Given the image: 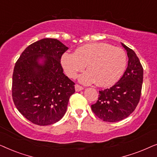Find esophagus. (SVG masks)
Returning <instances> with one entry per match:
<instances>
[{"instance_id": "esophagus-1", "label": "esophagus", "mask_w": 157, "mask_h": 157, "mask_svg": "<svg viewBox=\"0 0 157 157\" xmlns=\"http://www.w3.org/2000/svg\"><path fill=\"white\" fill-rule=\"evenodd\" d=\"M83 89V88L82 86H79L78 84H76L75 85V90H76V91H82Z\"/></svg>"}]
</instances>
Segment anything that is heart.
Listing matches in <instances>:
<instances>
[{"instance_id":"b5f03b06","label":"heart","mask_w":157,"mask_h":157,"mask_svg":"<svg viewBox=\"0 0 157 157\" xmlns=\"http://www.w3.org/2000/svg\"><path fill=\"white\" fill-rule=\"evenodd\" d=\"M64 71L71 78L78 72V81L86 85L97 82L100 86H109L117 82L126 69L127 59L123 49L106 43H93L79 47L75 53H65L61 57Z\"/></svg>"}]
</instances>
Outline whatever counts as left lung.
I'll list each match as a JSON object with an SVG mask.
<instances>
[{
  "label": "left lung",
  "instance_id": "1",
  "mask_svg": "<svg viewBox=\"0 0 157 157\" xmlns=\"http://www.w3.org/2000/svg\"><path fill=\"white\" fill-rule=\"evenodd\" d=\"M127 52L128 66L123 76L112 87L99 91V97L91 105L93 112L104 121L117 122L127 118L140 99L144 71L134 51L121 43Z\"/></svg>",
  "mask_w": 157,
  "mask_h": 157
}]
</instances>
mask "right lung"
Here are the masks:
<instances>
[{"instance_id":"1","label":"right lung","mask_w":157,"mask_h":157,"mask_svg":"<svg viewBox=\"0 0 157 157\" xmlns=\"http://www.w3.org/2000/svg\"><path fill=\"white\" fill-rule=\"evenodd\" d=\"M68 47L43 38L27 47L15 65L12 96L23 117L40 126L51 125L65 114L75 83L63 74L61 58Z\"/></svg>"}]
</instances>
